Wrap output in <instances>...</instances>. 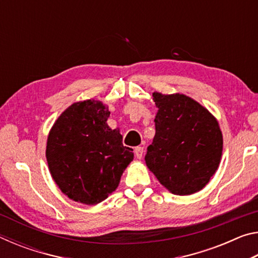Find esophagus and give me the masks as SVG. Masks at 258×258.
<instances>
[{
  "label": "esophagus",
  "mask_w": 258,
  "mask_h": 258,
  "mask_svg": "<svg viewBox=\"0 0 258 258\" xmlns=\"http://www.w3.org/2000/svg\"><path fill=\"white\" fill-rule=\"evenodd\" d=\"M134 154L137 156L138 159H141L142 156H143V148L142 147H137L134 149Z\"/></svg>",
  "instance_id": "1"
}]
</instances>
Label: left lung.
Instances as JSON below:
<instances>
[{
	"instance_id": "obj_1",
	"label": "left lung",
	"mask_w": 258,
	"mask_h": 258,
	"mask_svg": "<svg viewBox=\"0 0 258 258\" xmlns=\"http://www.w3.org/2000/svg\"><path fill=\"white\" fill-rule=\"evenodd\" d=\"M156 134L146 164L174 195L200 191L220 165L223 137L215 117L184 94L152 93Z\"/></svg>"
}]
</instances>
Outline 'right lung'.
<instances>
[{
    "instance_id": "right-lung-1",
    "label": "right lung",
    "mask_w": 258,
    "mask_h": 258,
    "mask_svg": "<svg viewBox=\"0 0 258 258\" xmlns=\"http://www.w3.org/2000/svg\"><path fill=\"white\" fill-rule=\"evenodd\" d=\"M109 115L101 101L75 102L61 113L47 137L51 175L75 202H103L117 189L124 169L133 160V150L123 146L119 130L108 126Z\"/></svg>"
}]
</instances>
